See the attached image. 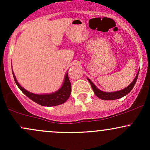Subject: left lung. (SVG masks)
<instances>
[{"mask_svg": "<svg viewBox=\"0 0 150 150\" xmlns=\"http://www.w3.org/2000/svg\"><path fill=\"white\" fill-rule=\"evenodd\" d=\"M138 74H139V72L137 73V75H136L135 79H134V80L131 82V84H130V85H128L126 88L122 89V90H120V91H117V92H103V91H101L100 89L97 88V87L94 85V83H93L89 79H87V80H88L89 82L90 83L93 91H94V94H95V95L97 96V97H99V99H103V100H115V99H120V98L124 97V96L126 95V94H128V93L132 90V89L133 88L134 85H135L136 81L137 80Z\"/></svg>", "mask_w": 150, "mask_h": 150, "instance_id": "obj_1", "label": "left lung"}]
</instances>
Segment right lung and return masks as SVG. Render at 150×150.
Masks as SVG:
<instances>
[{"mask_svg": "<svg viewBox=\"0 0 150 150\" xmlns=\"http://www.w3.org/2000/svg\"><path fill=\"white\" fill-rule=\"evenodd\" d=\"M13 74L15 83L20 90L30 99H32V101L37 103V104L42 105V106H57V105L63 104L70 97V93H71V83H70L69 78H68V73L65 75L64 82H63V85L61 87V89H58L57 92L49 94H35L28 92L20 85V84L18 83L16 78H15L13 72Z\"/></svg>", "mask_w": 150, "mask_h": 150, "instance_id": "add662e5", "label": "right lung"}]
</instances>
